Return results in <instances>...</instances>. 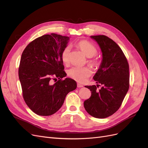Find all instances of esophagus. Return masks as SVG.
<instances>
[{
  "mask_svg": "<svg viewBox=\"0 0 148 148\" xmlns=\"http://www.w3.org/2000/svg\"><path fill=\"white\" fill-rule=\"evenodd\" d=\"M83 84H80V83H77V87H78V88H82V87H83Z\"/></svg>",
  "mask_w": 148,
  "mask_h": 148,
  "instance_id": "34e87169",
  "label": "esophagus"
}]
</instances>
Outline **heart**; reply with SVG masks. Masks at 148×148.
I'll return each instance as SVG.
<instances>
[{
    "mask_svg": "<svg viewBox=\"0 0 148 148\" xmlns=\"http://www.w3.org/2000/svg\"><path fill=\"white\" fill-rule=\"evenodd\" d=\"M75 46L79 49L87 57H90L89 60V64L95 67L99 68L101 61L99 58L95 56L97 54V49L95 46L86 40H80L76 43ZM70 48L69 46H65L61 52V59L65 65H69L70 63ZM92 74V70L90 67L86 66L83 67L73 66L68 71V76L75 81L79 83L86 82L87 79Z\"/></svg>",
    "mask_w": 148,
    "mask_h": 148,
    "instance_id": "b5f03b06",
    "label": "heart"
}]
</instances>
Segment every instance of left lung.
Wrapping results in <instances>:
<instances>
[{"instance_id":"8db88e82","label":"left lung","mask_w":148,"mask_h":148,"mask_svg":"<svg viewBox=\"0 0 148 148\" xmlns=\"http://www.w3.org/2000/svg\"><path fill=\"white\" fill-rule=\"evenodd\" d=\"M91 38L98 43L102 52L100 68L93 77L100 84L85 86L90 89L91 96L84 101V107L92 117L104 119L119 110L128 91L129 65L122 50L112 39L104 35ZM99 86L101 88L98 89Z\"/></svg>"}]
</instances>
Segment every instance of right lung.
Returning <instances> with one entry per match:
<instances>
[{"label": "right lung", "mask_w": 148, "mask_h": 148, "mask_svg": "<svg viewBox=\"0 0 148 148\" xmlns=\"http://www.w3.org/2000/svg\"><path fill=\"white\" fill-rule=\"evenodd\" d=\"M69 39L55 33L43 35L28 44L22 53L18 68L22 95L26 105L37 115L55 114L67 94L77 88L74 79H62L66 74L61 52Z\"/></svg>", "instance_id": "1"}]
</instances>
